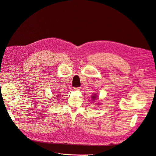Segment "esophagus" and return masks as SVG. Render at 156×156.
Here are the masks:
<instances>
[{
    "label": "esophagus",
    "mask_w": 156,
    "mask_h": 156,
    "mask_svg": "<svg viewBox=\"0 0 156 156\" xmlns=\"http://www.w3.org/2000/svg\"><path fill=\"white\" fill-rule=\"evenodd\" d=\"M74 90H77V91H79V90H80V87H74Z\"/></svg>",
    "instance_id": "1"
}]
</instances>
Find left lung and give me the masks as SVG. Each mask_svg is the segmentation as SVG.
I'll return each instance as SVG.
<instances>
[{"mask_svg":"<svg viewBox=\"0 0 156 156\" xmlns=\"http://www.w3.org/2000/svg\"><path fill=\"white\" fill-rule=\"evenodd\" d=\"M97 97H97V95H92V96H91V99H92V100H93V101H94V100H95V99H96Z\"/></svg>","mask_w":156,"mask_h":156,"instance_id":"obj_1","label":"left lung"}]
</instances>
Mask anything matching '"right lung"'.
<instances>
[{
	"label": "right lung",
	"instance_id": "add662e5",
	"mask_svg": "<svg viewBox=\"0 0 156 156\" xmlns=\"http://www.w3.org/2000/svg\"><path fill=\"white\" fill-rule=\"evenodd\" d=\"M56 96H58V97H60V96H59V95H58H58H56ZM55 99H57V98H55Z\"/></svg>",
	"mask_w": 156,
	"mask_h": 156
}]
</instances>
